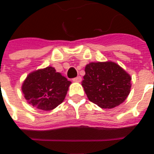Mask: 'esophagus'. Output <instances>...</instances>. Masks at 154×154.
Returning a JSON list of instances; mask_svg holds the SVG:
<instances>
[{"instance_id":"1","label":"esophagus","mask_w":154,"mask_h":154,"mask_svg":"<svg viewBox=\"0 0 154 154\" xmlns=\"http://www.w3.org/2000/svg\"><path fill=\"white\" fill-rule=\"evenodd\" d=\"M72 81H73L74 82H80L81 81H82V77H80V76H78V77L72 78Z\"/></svg>"}]
</instances>
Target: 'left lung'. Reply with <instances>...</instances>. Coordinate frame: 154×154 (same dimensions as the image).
Segmentation results:
<instances>
[{
	"mask_svg": "<svg viewBox=\"0 0 154 154\" xmlns=\"http://www.w3.org/2000/svg\"><path fill=\"white\" fill-rule=\"evenodd\" d=\"M85 71L82 86L89 101L101 108L116 107L129 94L131 77L116 63H89Z\"/></svg>",
	"mask_w": 154,
	"mask_h": 154,
	"instance_id": "obj_1",
	"label": "left lung"
}]
</instances>
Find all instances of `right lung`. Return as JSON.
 I'll list each match as a JSON object with an SVG mask.
<instances>
[{
  "label": "right lung",
  "mask_w": 154,
  "mask_h": 154,
  "mask_svg": "<svg viewBox=\"0 0 154 154\" xmlns=\"http://www.w3.org/2000/svg\"><path fill=\"white\" fill-rule=\"evenodd\" d=\"M70 84L54 68L47 67L29 74L22 85V92L30 105L49 111L62 103Z\"/></svg>",
  "instance_id": "add662e5"
}]
</instances>
